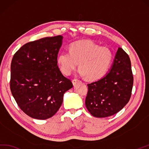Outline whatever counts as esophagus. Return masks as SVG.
Segmentation results:
<instances>
[{"label":"esophagus","instance_id":"obj_1","mask_svg":"<svg viewBox=\"0 0 149 149\" xmlns=\"http://www.w3.org/2000/svg\"><path fill=\"white\" fill-rule=\"evenodd\" d=\"M78 82H79V80H77V79H74V80H72V84H73V85H77Z\"/></svg>","mask_w":149,"mask_h":149}]
</instances>
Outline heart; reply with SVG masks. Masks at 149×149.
I'll return each mask as SVG.
<instances>
[{"mask_svg":"<svg viewBox=\"0 0 149 149\" xmlns=\"http://www.w3.org/2000/svg\"><path fill=\"white\" fill-rule=\"evenodd\" d=\"M113 54L110 49L100 47L91 40L75 42L57 57V64L62 73L69 75L78 65L79 73L88 80L94 81L103 77L111 65Z\"/></svg>","mask_w":149,"mask_h":149,"instance_id":"obj_1","label":"heart"}]
</instances>
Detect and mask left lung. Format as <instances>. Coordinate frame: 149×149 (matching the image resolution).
<instances>
[{
	"label": "left lung",
	"instance_id": "left-lung-1",
	"mask_svg": "<svg viewBox=\"0 0 149 149\" xmlns=\"http://www.w3.org/2000/svg\"><path fill=\"white\" fill-rule=\"evenodd\" d=\"M133 85L130 58L118 48L108 73L97 81L88 84L85 106L94 117L111 116L130 101Z\"/></svg>",
	"mask_w": 149,
	"mask_h": 149
}]
</instances>
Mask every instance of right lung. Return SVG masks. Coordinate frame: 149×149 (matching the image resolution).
I'll return each mask as SVG.
<instances>
[{
    "mask_svg": "<svg viewBox=\"0 0 149 149\" xmlns=\"http://www.w3.org/2000/svg\"><path fill=\"white\" fill-rule=\"evenodd\" d=\"M62 39L60 35L27 42L13 57L11 93L21 110L33 118L45 120L54 116L64 93L72 87L57 65Z\"/></svg>",
    "mask_w": 149,
    "mask_h": 149,
    "instance_id": "add662e5",
    "label": "right lung"
}]
</instances>
